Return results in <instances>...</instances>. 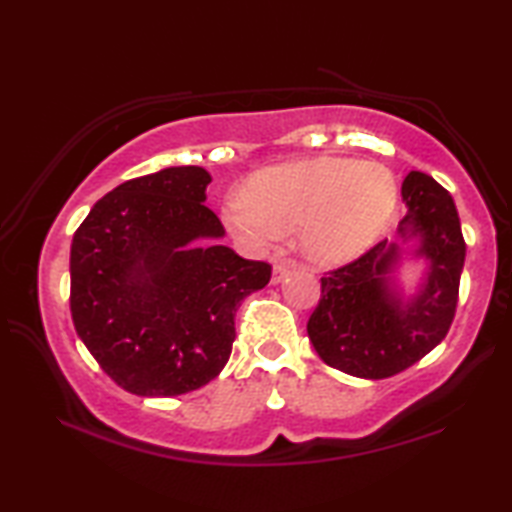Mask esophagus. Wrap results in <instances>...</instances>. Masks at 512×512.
I'll list each match as a JSON object with an SVG mask.
<instances>
[{"label": "esophagus", "mask_w": 512, "mask_h": 512, "mask_svg": "<svg viewBox=\"0 0 512 512\" xmlns=\"http://www.w3.org/2000/svg\"><path fill=\"white\" fill-rule=\"evenodd\" d=\"M289 271H291V264H289V262H275L271 282H273V284H280V282L284 280V277L289 275Z\"/></svg>", "instance_id": "1"}]
</instances>
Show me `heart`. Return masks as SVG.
<instances>
[{"label": "heart", "mask_w": 512, "mask_h": 512, "mask_svg": "<svg viewBox=\"0 0 512 512\" xmlns=\"http://www.w3.org/2000/svg\"><path fill=\"white\" fill-rule=\"evenodd\" d=\"M397 196L395 176L381 164L320 155L257 171L246 192L225 196L223 219L253 246L296 228L302 255L336 266L366 253L384 235Z\"/></svg>", "instance_id": "b5f03b06"}]
</instances>
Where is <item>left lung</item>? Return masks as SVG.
<instances>
[{"mask_svg":"<svg viewBox=\"0 0 512 512\" xmlns=\"http://www.w3.org/2000/svg\"><path fill=\"white\" fill-rule=\"evenodd\" d=\"M400 241L379 244L320 280V302L307 323L327 366L352 377L384 379L418 363L445 339L454 320L465 241L454 198L422 171L402 183ZM406 258L425 262L409 297L394 275Z\"/></svg>","mask_w":512,"mask_h":512,"instance_id":"1","label":"left lung"}]
</instances>
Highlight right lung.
I'll return each instance as SVG.
<instances>
[{"label":"right lung","mask_w":512,"mask_h":512,"mask_svg":"<svg viewBox=\"0 0 512 512\" xmlns=\"http://www.w3.org/2000/svg\"><path fill=\"white\" fill-rule=\"evenodd\" d=\"M203 167L126 180L94 203L69 253L76 334L124 391L173 397L223 370L241 300L271 266L221 246Z\"/></svg>","instance_id":"add662e5"}]
</instances>
